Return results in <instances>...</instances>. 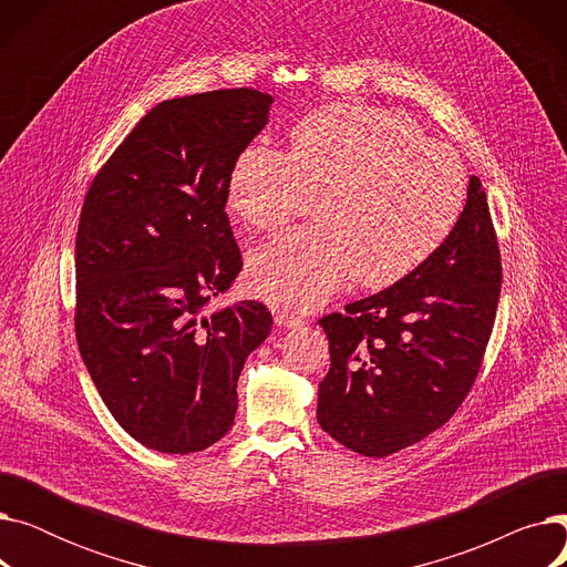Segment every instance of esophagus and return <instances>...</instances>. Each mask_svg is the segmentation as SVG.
<instances>
[{"label":"esophagus","mask_w":567,"mask_h":567,"mask_svg":"<svg viewBox=\"0 0 567 567\" xmlns=\"http://www.w3.org/2000/svg\"><path fill=\"white\" fill-rule=\"evenodd\" d=\"M276 319V326H280V329H296V326H301V317H296L291 312H285V310H278L274 315Z\"/></svg>","instance_id":"1"}]
</instances>
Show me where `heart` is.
<instances>
[{
  "instance_id": "b5f03b06",
  "label": "heart",
  "mask_w": 567,
  "mask_h": 567,
  "mask_svg": "<svg viewBox=\"0 0 567 567\" xmlns=\"http://www.w3.org/2000/svg\"><path fill=\"white\" fill-rule=\"evenodd\" d=\"M317 195L319 225L291 231L250 259L259 299L310 310L351 276L389 287L425 264L466 204V172L449 144L411 118L333 103L289 131V152L250 144L227 178V206L257 231H278Z\"/></svg>"
}]
</instances>
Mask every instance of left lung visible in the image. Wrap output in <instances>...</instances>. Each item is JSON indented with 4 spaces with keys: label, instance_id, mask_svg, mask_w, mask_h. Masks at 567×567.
<instances>
[{
    "label": "left lung",
    "instance_id": "8db88e82",
    "mask_svg": "<svg viewBox=\"0 0 567 567\" xmlns=\"http://www.w3.org/2000/svg\"><path fill=\"white\" fill-rule=\"evenodd\" d=\"M501 278L487 195L471 176L453 234L425 264L319 319L331 351L321 430L353 453L385 457L449 423L481 372Z\"/></svg>",
    "mask_w": 567,
    "mask_h": 567
}]
</instances>
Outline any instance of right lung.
<instances>
[{
	"label": "right lung",
	"mask_w": 567,
	"mask_h": 567,
	"mask_svg": "<svg viewBox=\"0 0 567 567\" xmlns=\"http://www.w3.org/2000/svg\"><path fill=\"white\" fill-rule=\"evenodd\" d=\"M271 103L248 86L163 101L86 190L78 347L114 421L152 451L188 455L220 441L238 374L271 333L259 301L206 310L244 268L225 214L227 178Z\"/></svg>",
	"instance_id": "add662e5"
}]
</instances>
